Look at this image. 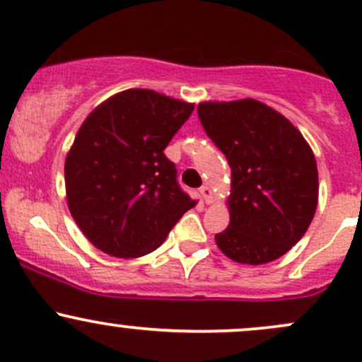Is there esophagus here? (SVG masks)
Segmentation results:
<instances>
[{
	"instance_id": "obj_1",
	"label": "esophagus",
	"mask_w": 362,
	"mask_h": 362,
	"mask_svg": "<svg viewBox=\"0 0 362 362\" xmlns=\"http://www.w3.org/2000/svg\"><path fill=\"white\" fill-rule=\"evenodd\" d=\"M198 192H200L202 200H204L205 204H211V202H212V192H211V188H209V186H202Z\"/></svg>"
}]
</instances>
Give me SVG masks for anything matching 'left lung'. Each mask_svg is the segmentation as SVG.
Returning <instances> with one entry per match:
<instances>
[{"label": "left lung", "instance_id": "8db88e82", "mask_svg": "<svg viewBox=\"0 0 362 362\" xmlns=\"http://www.w3.org/2000/svg\"><path fill=\"white\" fill-rule=\"evenodd\" d=\"M198 119L231 167L229 226L217 247L242 264L281 257L304 236L317 205V167L297 127L257 100L200 103Z\"/></svg>", "mask_w": 362, "mask_h": 362}]
</instances>
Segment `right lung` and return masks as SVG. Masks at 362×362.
<instances>
[{"label": "right lung", "instance_id": "1", "mask_svg": "<svg viewBox=\"0 0 362 362\" xmlns=\"http://www.w3.org/2000/svg\"><path fill=\"white\" fill-rule=\"evenodd\" d=\"M193 108L151 89H127L81 126L65 160L67 204L81 231L105 254H150L197 205L164 153Z\"/></svg>", "mask_w": 362, "mask_h": 362}]
</instances>
